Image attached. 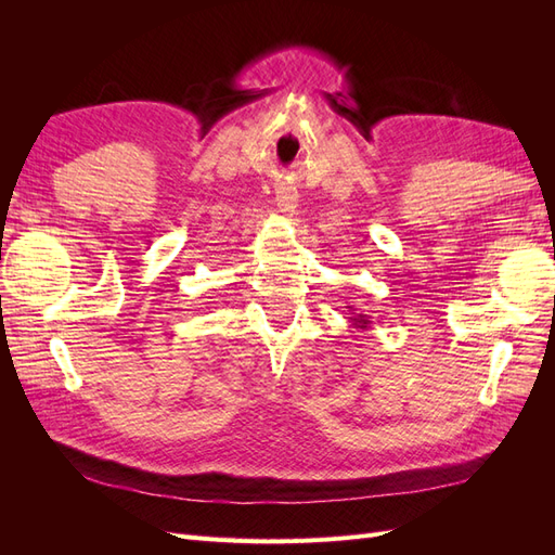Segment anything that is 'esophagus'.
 <instances>
[{
  "instance_id": "obj_1",
  "label": "esophagus",
  "mask_w": 555,
  "mask_h": 555,
  "mask_svg": "<svg viewBox=\"0 0 555 555\" xmlns=\"http://www.w3.org/2000/svg\"><path fill=\"white\" fill-rule=\"evenodd\" d=\"M275 201H278V210L282 215L292 217L296 212V208H298V192L294 188H280L275 192Z\"/></svg>"
}]
</instances>
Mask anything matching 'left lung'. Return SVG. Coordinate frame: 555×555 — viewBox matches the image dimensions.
Instances as JSON below:
<instances>
[{"label":"left lung","instance_id":"1","mask_svg":"<svg viewBox=\"0 0 555 555\" xmlns=\"http://www.w3.org/2000/svg\"><path fill=\"white\" fill-rule=\"evenodd\" d=\"M349 310H354V308H351V306H347ZM349 322H351V326H354V328H367V326H371V317H367V314H357V312H351V317H349Z\"/></svg>","mask_w":555,"mask_h":555}]
</instances>
